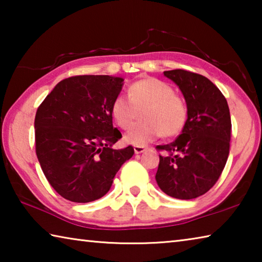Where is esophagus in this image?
<instances>
[{"instance_id": "obj_1", "label": "esophagus", "mask_w": 262, "mask_h": 262, "mask_svg": "<svg viewBox=\"0 0 262 262\" xmlns=\"http://www.w3.org/2000/svg\"><path fill=\"white\" fill-rule=\"evenodd\" d=\"M145 150H147V148L145 147H141V145H135L134 147V151H135V154H142V152H144Z\"/></svg>"}]
</instances>
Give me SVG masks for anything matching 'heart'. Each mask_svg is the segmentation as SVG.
<instances>
[{
  "instance_id": "heart-1",
  "label": "heart",
  "mask_w": 262,
  "mask_h": 262,
  "mask_svg": "<svg viewBox=\"0 0 262 262\" xmlns=\"http://www.w3.org/2000/svg\"><path fill=\"white\" fill-rule=\"evenodd\" d=\"M128 95L129 98L118 95L111 106L114 121L123 129L136 120L137 110L145 108L141 114L144 121L128 129L123 136L128 144L143 147L161 135L174 136L187 122V105L166 82L154 77L140 79L128 88Z\"/></svg>"
}]
</instances>
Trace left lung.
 Listing matches in <instances>:
<instances>
[{
  "mask_svg": "<svg viewBox=\"0 0 262 262\" xmlns=\"http://www.w3.org/2000/svg\"><path fill=\"white\" fill-rule=\"evenodd\" d=\"M164 75L183 92L188 115L173 142L157 145L167 155L159 156L156 181L170 196L190 200L207 193L227 164L231 117L225 97L207 77L183 69Z\"/></svg>",
  "mask_w": 262,
  "mask_h": 262,
  "instance_id": "obj_1",
  "label": "left lung"
}]
</instances>
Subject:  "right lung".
Listing matches in <instances>:
<instances>
[{
  "instance_id": "1",
  "label": "right lung",
  "mask_w": 262,
  "mask_h": 262,
  "mask_svg": "<svg viewBox=\"0 0 262 262\" xmlns=\"http://www.w3.org/2000/svg\"><path fill=\"white\" fill-rule=\"evenodd\" d=\"M123 78L82 75L59 82L35 113V152L51 186L69 201L85 203L108 192L134 148L115 150L122 135L111 106Z\"/></svg>"
}]
</instances>
